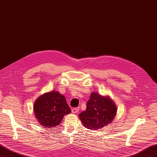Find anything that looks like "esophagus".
I'll use <instances>...</instances> for the list:
<instances>
[{"label":"esophagus","instance_id":"34e87169","mask_svg":"<svg viewBox=\"0 0 157 157\" xmlns=\"http://www.w3.org/2000/svg\"><path fill=\"white\" fill-rule=\"evenodd\" d=\"M73 113H77L79 111V109L78 108H73L72 109V110H71Z\"/></svg>","mask_w":157,"mask_h":157}]
</instances>
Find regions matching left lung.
<instances>
[{"label": "left lung", "mask_w": 157, "mask_h": 157, "mask_svg": "<svg viewBox=\"0 0 157 157\" xmlns=\"http://www.w3.org/2000/svg\"><path fill=\"white\" fill-rule=\"evenodd\" d=\"M116 113L117 107L111 99L92 92L86 103V110L78 116L84 126L94 130L112 122Z\"/></svg>", "instance_id": "obj_1"}]
</instances>
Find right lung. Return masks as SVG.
Segmentation results:
<instances>
[{"instance_id": "add662e5", "label": "right lung", "mask_w": 157, "mask_h": 157, "mask_svg": "<svg viewBox=\"0 0 157 157\" xmlns=\"http://www.w3.org/2000/svg\"><path fill=\"white\" fill-rule=\"evenodd\" d=\"M71 111L64 96L58 92L44 94L34 104V113L40 125L46 128L58 126Z\"/></svg>"}]
</instances>
